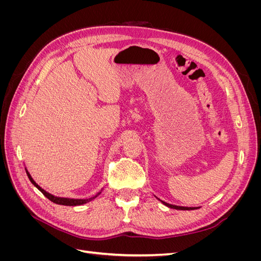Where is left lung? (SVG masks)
<instances>
[{
  "mask_svg": "<svg viewBox=\"0 0 261 261\" xmlns=\"http://www.w3.org/2000/svg\"><path fill=\"white\" fill-rule=\"evenodd\" d=\"M159 199V198H158ZM164 206H167L168 208H171V209H176V210H195V209H198V208H200V207H183V206H175V204H171V203H168V202H165V201H163V200H161V199H159Z\"/></svg>",
  "mask_w": 261,
  "mask_h": 261,
  "instance_id": "8db88e82",
  "label": "left lung"
}]
</instances>
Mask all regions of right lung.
Returning <instances> with one entry per match:
<instances>
[{
	"label": "right lung",
	"instance_id": "add662e5",
	"mask_svg": "<svg viewBox=\"0 0 261 261\" xmlns=\"http://www.w3.org/2000/svg\"><path fill=\"white\" fill-rule=\"evenodd\" d=\"M26 173H27V175H28V177H29V179H30V181L31 183H33L39 191H40L46 198H48L49 200H51L52 202H54V203H58V204H62V206H81V204H84V203H87V202H89V201H91V200H93L94 198H97V197L101 194V192L103 191V188L101 189V191L98 193V194H96L94 196H92V197H90V198H86V199H81V198H66V197H59V196H54V195H52V194H50V193H48L46 191H44V189L42 188V187H40L39 186L36 181H35V179L31 177V175H30V173L28 172V170L26 169Z\"/></svg>",
	"mask_w": 261,
	"mask_h": 261
}]
</instances>
